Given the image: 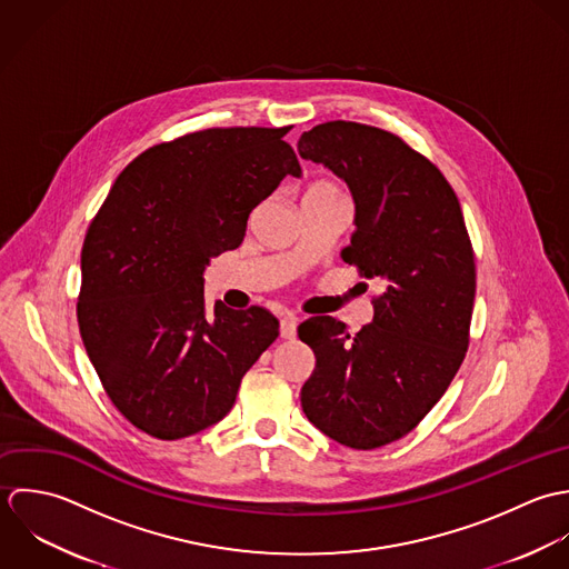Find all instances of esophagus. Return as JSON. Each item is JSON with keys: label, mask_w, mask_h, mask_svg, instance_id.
<instances>
[{"label": "esophagus", "mask_w": 569, "mask_h": 569, "mask_svg": "<svg viewBox=\"0 0 569 569\" xmlns=\"http://www.w3.org/2000/svg\"><path fill=\"white\" fill-rule=\"evenodd\" d=\"M295 335H297V319L283 317L281 319V339H295Z\"/></svg>", "instance_id": "34e87169"}]
</instances>
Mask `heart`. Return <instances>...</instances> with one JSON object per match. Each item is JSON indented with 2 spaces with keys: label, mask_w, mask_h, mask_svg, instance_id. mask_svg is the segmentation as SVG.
I'll use <instances>...</instances> for the list:
<instances>
[{
  "label": "heart",
  "mask_w": 569,
  "mask_h": 569,
  "mask_svg": "<svg viewBox=\"0 0 569 569\" xmlns=\"http://www.w3.org/2000/svg\"><path fill=\"white\" fill-rule=\"evenodd\" d=\"M308 193H341V191H339V187L332 184V182H317V184H312V187L308 189ZM308 193H306V196H308Z\"/></svg>",
  "instance_id": "1"
}]
</instances>
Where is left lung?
Wrapping results in <instances>:
<instances>
[{
  "instance_id": "1",
  "label": "left lung",
  "mask_w": 569,
  "mask_h": 569,
  "mask_svg": "<svg viewBox=\"0 0 569 569\" xmlns=\"http://www.w3.org/2000/svg\"><path fill=\"white\" fill-rule=\"evenodd\" d=\"M297 147L347 182L356 216L341 257L382 286L356 335L335 317L299 326L317 356L301 407L328 438L371 451L416 429L449 389L468 349L475 254L453 187L396 133L330 120Z\"/></svg>"
}]
</instances>
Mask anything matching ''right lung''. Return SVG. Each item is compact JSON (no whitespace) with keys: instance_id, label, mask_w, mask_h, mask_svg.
<instances>
[{"instance_id":"add662e5","label":"right lung","mask_w":569,"mask_h":569,"mask_svg":"<svg viewBox=\"0 0 569 569\" xmlns=\"http://www.w3.org/2000/svg\"><path fill=\"white\" fill-rule=\"evenodd\" d=\"M290 127H213L131 160L88 228L77 319L116 409L158 440L220 422L243 373L279 337L259 306L204 301L211 257L286 176H301Z\"/></svg>"}]
</instances>
